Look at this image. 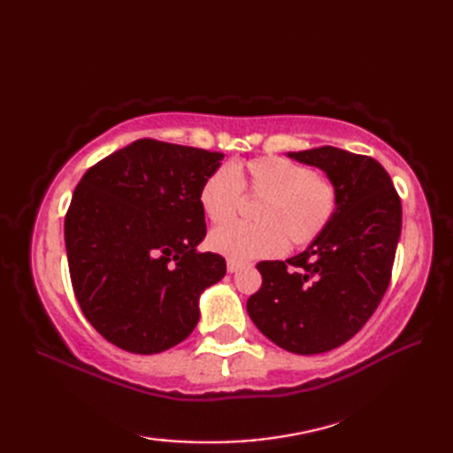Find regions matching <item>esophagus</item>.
Returning <instances> with one entry per match:
<instances>
[{
	"label": "esophagus",
	"instance_id": "34e87169",
	"mask_svg": "<svg viewBox=\"0 0 453 453\" xmlns=\"http://www.w3.org/2000/svg\"><path fill=\"white\" fill-rule=\"evenodd\" d=\"M243 263H237V261H227V273H237L239 268H243Z\"/></svg>",
	"mask_w": 453,
	"mask_h": 453
}]
</instances>
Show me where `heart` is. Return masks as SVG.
<instances>
[{
	"label": "heart",
	"mask_w": 453,
	"mask_h": 453,
	"mask_svg": "<svg viewBox=\"0 0 453 453\" xmlns=\"http://www.w3.org/2000/svg\"><path fill=\"white\" fill-rule=\"evenodd\" d=\"M242 195L258 198L255 224H227L208 237L211 251L237 263L276 257L286 245H311L339 210V188L329 177L280 156L214 169L202 180L198 202L211 224H224L235 216Z\"/></svg>",
	"instance_id": "obj_1"
}]
</instances>
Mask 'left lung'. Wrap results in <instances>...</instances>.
<instances>
[{
  "instance_id": "8db88e82",
  "label": "left lung",
  "mask_w": 453,
  "mask_h": 453,
  "mask_svg": "<svg viewBox=\"0 0 453 453\" xmlns=\"http://www.w3.org/2000/svg\"><path fill=\"white\" fill-rule=\"evenodd\" d=\"M288 156L326 173L339 210L303 253L257 265L263 284L247 313L280 349L321 354L350 341L378 310L401 235V198L373 157L333 146Z\"/></svg>"
}]
</instances>
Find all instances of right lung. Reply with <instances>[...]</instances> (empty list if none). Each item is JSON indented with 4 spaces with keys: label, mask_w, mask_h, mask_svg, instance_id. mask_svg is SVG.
Returning <instances> with one entry per match:
<instances>
[{
    "label": "right lung",
    "mask_w": 453,
    "mask_h": 453,
    "mask_svg": "<svg viewBox=\"0 0 453 453\" xmlns=\"http://www.w3.org/2000/svg\"><path fill=\"white\" fill-rule=\"evenodd\" d=\"M224 153L151 138L111 153L73 190L64 219L75 300L93 329L134 354H157L198 323V297L226 258L198 253V192Z\"/></svg>",
    "instance_id": "right-lung-1"
}]
</instances>
